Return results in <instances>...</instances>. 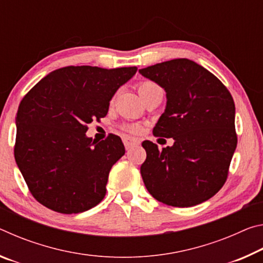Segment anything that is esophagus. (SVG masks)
I'll list each match as a JSON object with an SVG mask.
<instances>
[{
  "label": "esophagus",
  "instance_id": "esophagus-1",
  "mask_svg": "<svg viewBox=\"0 0 263 263\" xmlns=\"http://www.w3.org/2000/svg\"><path fill=\"white\" fill-rule=\"evenodd\" d=\"M123 142L124 145H125V148L126 149H130L133 146H136L139 144V140L136 139V138H132V137H128V136H124L123 137Z\"/></svg>",
  "mask_w": 263,
  "mask_h": 263
}]
</instances>
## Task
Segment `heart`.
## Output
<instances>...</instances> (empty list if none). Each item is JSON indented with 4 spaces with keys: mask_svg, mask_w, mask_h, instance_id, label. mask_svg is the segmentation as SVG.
Here are the masks:
<instances>
[{
    "mask_svg": "<svg viewBox=\"0 0 263 263\" xmlns=\"http://www.w3.org/2000/svg\"><path fill=\"white\" fill-rule=\"evenodd\" d=\"M138 91H139L142 100H145L146 97H148L153 94H157V92H162L161 88L159 87V84L153 81H141L139 84H138ZM124 128H125L127 132L138 133L141 130V125L137 123H128L124 126Z\"/></svg>",
    "mask_w": 263,
    "mask_h": 263,
    "instance_id": "heart-1",
    "label": "heart"
}]
</instances>
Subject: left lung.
Returning a JSON list of instances; mask_svg holds the SVG:
<instances>
[{"label":"left lung","instance_id":"obj_1","mask_svg":"<svg viewBox=\"0 0 263 263\" xmlns=\"http://www.w3.org/2000/svg\"><path fill=\"white\" fill-rule=\"evenodd\" d=\"M167 92V106L153 128L173 138L159 149L142 141L146 160L140 173L148 193L171 206L208 201L228 180L237 147L233 97L211 72L189 59H173L139 69Z\"/></svg>","mask_w":263,"mask_h":263}]
</instances>
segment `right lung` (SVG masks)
I'll return each mask as SVG.
<instances>
[{"instance_id":"1","label":"right lung","mask_w":263,"mask_h":263,"mask_svg":"<svg viewBox=\"0 0 263 263\" xmlns=\"http://www.w3.org/2000/svg\"><path fill=\"white\" fill-rule=\"evenodd\" d=\"M137 67L105 69L67 66L41 80L21 101L15 160L31 195L51 210L72 215L96 206L106 194L109 173L125 154L122 139L100 142L86 136Z\"/></svg>"}]
</instances>
